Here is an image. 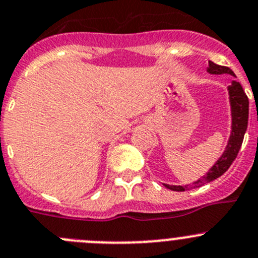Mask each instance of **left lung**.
Returning a JSON list of instances; mask_svg holds the SVG:
<instances>
[{
  "label": "left lung",
  "instance_id": "1",
  "mask_svg": "<svg viewBox=\"0 0 258 258\" xmlns=\"http://www.w3.org/2000/svg\"><path fill=\"white\" fill-rule=\"evenodd\" d=\"M208 71L214 75L229 74L234 76V72H233L229 67L220 66V64H216L211 61L209 62ZM228 89H229L233 118L232 134H230L229 143H228L227 149H225L224 154L221 155V158L219 159L218 162L215 163V165L209 170L208 174H206L205 177H202L201 179L197 180V182H195L194 188L204 186V184L208 183V182H211V180L216 179V178H219L220 175H223L224 173L229 169L232 163L235 160L238 153H239L240 146H242L245 130H247V124H248V96L245 95L242 85H240L239 83H237V81H233V84ZM164 186L167 187V188L172 189V191L178 192L187 191V189L191 187L189 184L188 186H169V184H164Z\"/></svg>",
  "mask_w": 258,
  "mask_h": 258
}]
</instances>
